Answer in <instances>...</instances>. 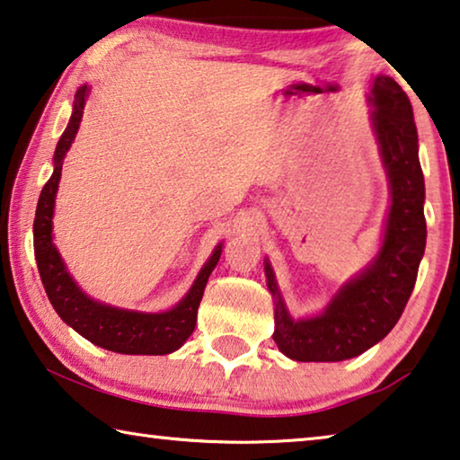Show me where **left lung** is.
<instances>
[{
	"label": "left lung",
	"mask_w": 460,
	"mask_h": 460,
	"mask_svg": "<svg viewBox=\"0 0 460 460\" xmlns=\"http://www.w3.org/2000/svg\"><path fill=\"white\" fill-rule=\"evenodd\" d=\"M370 100L375 133L391 181L383 247L373 264L348 282L322 315L295 322L279 296L272 338L282 354L298 362L348 360L381 341L410 301L426 250L424 173L411 102L395 79L385 75L375 77ZM266 276L270 293L279 295L270 264Z\"/></svg>",
	"instance_id": "left-lung-1"
}]
</instances>
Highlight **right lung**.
<instances>
[{"label":"right lung","mask_w":460,"mask_h":460,"mask_svg":"<svg viewBox=\"0 0 460 460\" xmlns=\"http://www.w3.org/2000/svg\"><path fill=\"white\" fill-rule=\"evenodd\" d=\"M87 85H82L73 102V114L67 128L61 135L55 149V172L42 188L39 207L34 217V256L39 266L40 280L45 284L47 296L55 311L65 323L71 325L85 340L104 349H112L119 354H170L178 349L190 338L196 325L204 287L213 268L221 258V250H217L207 266L200 270L199 279L181 301L172 311L165 313H137L108 307L98 301H92L71 280L67 270L59 258V252L53 245V207L55 194L59 188L63 157L69 151L73 138L84 116V104L87 96Z\"/></svg>","instance_id":"obj_1"}]
</instances>
